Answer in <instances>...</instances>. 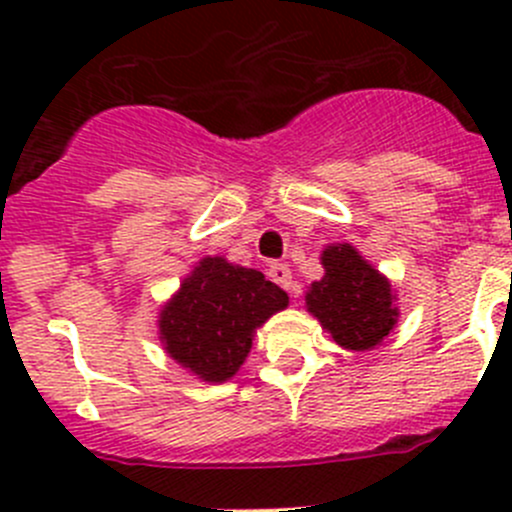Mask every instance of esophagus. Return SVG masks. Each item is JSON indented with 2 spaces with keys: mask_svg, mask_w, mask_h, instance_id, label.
<instances>
[{
  "mask_svg": "<svg viewBox=\"0 0 512 512\" xmlns=\"http://www.w3.org/2000/svg\"><path fill=\"white\" fill-rule=\"evenodd\" d=\"M270 277L272 282H277L282 289H292V272H289V267L282 265V262H272Z\"/></svg>",
  "mask_w": 512,
  "mask_h": 512,
  "instance_id": "1",
  "label": "esophagus"
}]
</instances>
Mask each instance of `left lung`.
<instances>
[{
  "label": "left lung",
  "mask_w": 512,
  "mask_h": 512,
  "mask_svg": "<svg viewBox=\"0 0 512 512\" xmlns=\"http://www.w3.org/2000/svg\"><path fill=\"white\" fill-rule=\"evenodd\" d=\"M322 265L324 277L307 292L309 312L339 347L366 352L384 342L399 319L391 282L349 242L324 247Z\"/></svg>",
  "instance_id": "obj_1"
}]
</instances>
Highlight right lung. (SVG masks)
Listing matches in <instances>:
<instances>
[{
  "instance_id": "1",
  "label": "right lung",
  "mask_w": 512,
  "mask_h": 512,
  "mask_svg": "<svg viewBox=\"0 0 512 512\" xmlns=\"http://www.w3.org/2000/svg\"><path fill=\"white\" fill-rule=\"evenodd\" d=\"M287 304L285 289L262 272L203 257L160 309V342L190 374L223 384L250 354L257 327Z\"/></svg>"
}]
</instances>
